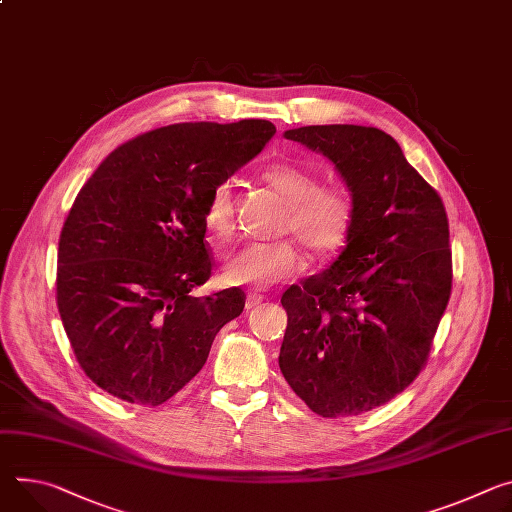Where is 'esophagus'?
Wrapping results in <instances>:
<instances>
[{"label":"esophagus","mask_w":512,"mask_h":512,"mask_svg":"<svg viewBox=\"0 0 512 512\" xmlns=\"http://www.w3.org/2000/svg\"><path fill=\"white\" fill-rule=\"evenodd\" d=\"M261 300H263L261 296L249 294V296H247V302H245V308H247V310H253V308H257V306L261 304Z\"/></svg>","instance_id":"1"}]
</instances>
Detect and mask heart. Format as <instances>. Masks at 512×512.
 <instances>
[{
	"label": "heart",
	"instance_id": "heart-1",
	"mask_svg": "<svg viewBox=\"0 0 512 512\" xmlns=\"http://www.w3.org/2000/svg\"><path fill=\"white\" fill-rule=\"evenodd\" d=\"M263 179L290 206L284 230L292 232L302 247L316 255H329L345 245L353 224V206L345 192L320 188V177L314 171L288 163L271 165ZM232 214L235 204L230 183H218L204 210V222L216 239H226L232 232ZM300 265L292 243H257L226 259L222 280L228 286L269 288L296 275Z\"/></svg>",
	"mask_w": 512,
	"mask_h": 512
}]
</instances>
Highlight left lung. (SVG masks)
Instances as JSON below:
<instances>
[{
	"label": "left lung",
	"mask_w": 512,
	"mask_h": 512,
	"mask_svg": "<svg viewBox=\"0 0 512 512\" xmlns=\"http://www.w3.org/2000/svg\"><path fill=\"white\" fill-rule=\"evenodd\" d=\"M345 181L353 224L341 255L282 296L288 329L280 369L324 418L390 402L414 382L451 294L443 202L380 128L286 130Z\"/></svg>",
	"instance_id": "8db88e82"
}]
</instances>
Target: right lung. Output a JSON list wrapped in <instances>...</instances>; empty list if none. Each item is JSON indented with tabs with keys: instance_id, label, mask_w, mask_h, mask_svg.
<instances>
[{
	"instance_id": "add662e5",
	"label": "right lung",
	"mask_w": 512,
	"mask_h": 512,
	"mask_svg": "<svg viewBox=\"0 0 512 512\" xmlns=\"http://www.w3.org/2000/svg\"><path fill=\"white\" fill-rule=\"evenodd\" d=\"M273 134L269 120L163 126L112 151L77 194L59 239L57 304L85 376L108 394L167 402L243 312L237 288L190 292L212 271L204 245L212 190Z\"/></svg>"
}]
</instances>
